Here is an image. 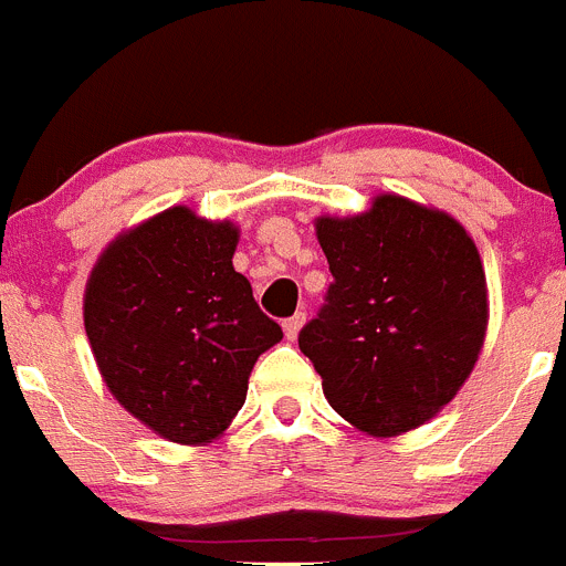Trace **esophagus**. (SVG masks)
I'll return each mask as SVG.
<instances>
[{
    "label": "esophagus",
    "mask_w": 566,
    "mask_h": 566,
    "mask_svg": "<svg viewBox=\"0 0 566 566\" xmlns=\"http://www.w3.org/2000/svg\"><path fill=\"white\" fill-rule=\"evenodd\" d=\"M303 323H306V314H303V312H297V314H292L289 319H283V332H286V337L289 339L297 337L300 328H303Z\"/></svg>",
    "instance_id": "obj_1"
}]
</instances>
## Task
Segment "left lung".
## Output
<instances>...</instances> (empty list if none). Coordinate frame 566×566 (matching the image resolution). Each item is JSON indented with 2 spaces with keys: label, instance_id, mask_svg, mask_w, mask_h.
Listing matches in <instances>:
<instances>
[{
  "label": "left lung",
  "instance_id": "1",
  "mask_svg": "<svg viewBox=\"0 0 566 566\" xmlns=\"http://www.w3.org/2000/svg\"><path fill=\"white\" fill-rule=\"evenodd\" d=\"M334 283L300 352L343 419L371 437L419 428L470 377L488 328L476 243L451 214L379 195L354 218H317Z\"/></svg>",
  "mask_w": 566,
  "mask_h": 566
}]
</instances>
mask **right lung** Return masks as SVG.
Instances as JSON below:
<instances>
[{"instance_id":"obj_1","label":"right lung","mask_w":566,"mask_h":566,"mask_svg":"<svg viewBox=\"0 0 566 566\" xmlns=\"http://www.w3.org/2000/svg\"><path fill=\"white\" fill-rule=\"evenodd\" d=\"M234 247V223L172 207L118 234L87 280L84 332L109 394L169 442L221 437L258 357L283 339Z\"/></svg>"}]
</instances>
